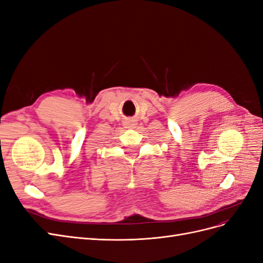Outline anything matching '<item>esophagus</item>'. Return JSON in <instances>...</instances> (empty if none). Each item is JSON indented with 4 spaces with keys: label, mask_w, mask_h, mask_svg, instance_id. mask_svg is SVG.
<instances>
[{
    "label": "esophagus",
    "mask_w": 263,
    "mask_h": 263,
    "mask_svg": "<svg viewBox=\"0 0 263 263\" xmlns=\"http://www.w3.org/2000/svg\"><path fill=\"white\" fill-rule=\"evenodd\" d=\"M136 125H137V122H136V119H134V118H126L124 122L125 128H135Z\"/></svg>",
    "instance_id": "34e87169"
}]
</instances>
